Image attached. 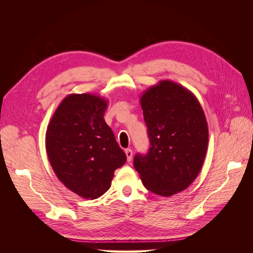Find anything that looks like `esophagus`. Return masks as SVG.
Here are the masks:
<instances>
[{
    "label": "esophagus",
    "mask_w": 253,
    "mask_h": 253,
    "mask_svg": "<svg viewBox=\"0 0 253 253\" xmlns=\"http://www.w3.org/2000/svg\"><path fill=\"white\" fill-rule=\"evenodd\" d=\"M126 158H127V162L129 163L132 160V157H133V151L131 149H126Z\"/></svg>",
    "instance_id": "esophagus-1"
}]
</instances>
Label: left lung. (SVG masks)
Masks as SVG:
<instances>
[{
  "label": "left lung",
  "mask_w": 253,
  "mask_h": 253,
  "mask_svg": "<svg viewBox=\"0 0 253 253\" xmlns=\"http://www.w3.org/2000/svg\"><path fill=\"white\" fill-rule=\"evenodd\" d=\"M151 143L136 154L134 167L143 186L160 196L186 190L201 172L208 149V125L195 95L180 84L162 80L140 97Z\"/></svg>",
  "instance_id": "8db88e82"
}]
</instances>
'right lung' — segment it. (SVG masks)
I'll return each mask as SVG.
<instances>
[{
	"mask_svg": "<svg viewBox=\"0 0 253 253\" xmlns=\"http://www.w3.org/2000/svg\"><path fill=\"white\" fill-rule=\"evenodd\" d=\"M108 100L93 94L67 95L53 113L45 147L57 177L72 192L95 200L111 187L126 153L103 118Z\"/></svg>",
	"mask_w": 253,
	"mask_h": 253,
	"instance_id": "obj_1",
	"label": "right lung"
}]
</instances>
